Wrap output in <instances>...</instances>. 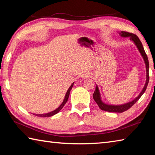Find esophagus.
<instances>
[{"mask_svg": "<svg viewBox=\"0 0 155 155\" xmlns=\"http://www.w3.org/2000/svg\"><path fill=\"white\" fill-rule=\"evenodd\" d=\"M89 77H90V76L87 75V74H83V75H82V77H82L83 78H87Z\"/></svg>", "mask_w": 155, "mask_h": 155, "instance_id": "34e87169", "label": "esophagus"}]
</instances>
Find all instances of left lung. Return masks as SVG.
Segmentation results:
<instances>
[{"label":"left lung","mask_w":155,"mask_h":155,"mask_svg":"<svg viewBox=\"0 0 155 155\" xmlns=\"http://www.w3.org/2000/svg\"><path fill=\"white\" fill-rule=\"evenodd\" d=\"M119 34L120 36L122 37V38H129L130 40L132 41L135 44V45L137 46L139 52H140L141 57H143V59L146 65V81L145 85H144V87L142 89V90H141L140 94H139V95L136 97L135 99H133V101L128 102V103L122 104H117V105H115V104H109L104 103L101 99V93H100L98 86H97V85H96V90L94 91V93L93 94L94 100L95 101V102L97 103V104H98L101 109L103 110V111H106L109 112H114V113H122L125 111H127V110H128V109H130V107H132L133 104H134L136 102H137L138 100L141 98V96L143 95V93L145 92L147 86H148V81H149V74H148L149 62H148V57H147L146 52L144 51L142 44H141L140 39H139L138 37L136 35H135V34L126 32V31H121V32L119 33Z\"/></svg>","instance_id":"left-lung-1"}]
</instances>
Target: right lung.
I'll use <instances>...</instances> for the list:
<instances>
[{
	"label": "right lung",
	"mask_w": 155,
	"mask_h": 155,
	"mask_svg": "<svg viewBox=\"0 0 155 155\" xmlns=\"http://www.w3.org/2000/svg\"><path fill=\"white\" fill-rule=\"evenodd\" d=\"M74 83H73L71 85H70V87L68 88V90L67 91L66 94H65V98L64 99V101L62 102V103L60 104V106L58 107V108H57L56 109H54V111H51L49 113H47V114H34L35 115H36V116H38V117H51V116H52V115H55L57 114V113H59L60 111H61V109L64 107V106L65 105V104L67 103L68 100V98H69V95H70V90H72V88L73 87V85H74Z\"/></svg>",
	"instance_id": "obj_1"
}]
</instances>
